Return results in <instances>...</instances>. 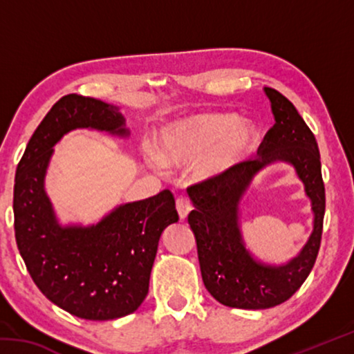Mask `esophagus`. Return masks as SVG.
I'll list each match as a JSON object with an SVG mask.
<instances>
[{"label":"esophagus","instance_id":"34e87169","mask_svg":"<svg viewBox=\"0 0 354 354\" xmlns=\"http://www.w3.org/2000/svg\"><path fill=\"white\" fill-rule=\"evenodd\" d=\"M176 209H178L179 218L184 220L185 217H187L189 212L192 211V203L187 196H179V198L176 200Z\"/></svg>","mask_w":354,"mask_h":354}]
</instances>
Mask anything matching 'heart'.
Masks as SVG:
<instances>
[{
    "label": "heart",
    "mask_w": 354,
    "mask_h": 354,
    "mask_svg": "<svg viewBox=\"0 0 354 354\" xmlns=\"http://www.w3.org/2000/svg\"><path fill=\"white\" fill-rule=\"evenodd\" d=\"M256 140V128L250 122L225 113H203L160 129L154 156L160 165L178 167L203 155L196 171L203 178H212L247 158Z\"/></svg>",
    "instance_id": "heart-1"
}]
</instances>
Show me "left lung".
Returning <instances> with one entry per match:
<instances>
[{"label":"left lung","instance_id":"obj_1","mask_svg":"<svg viewBox=\"0 0 354 354\" xmlns=\"http://www.w3.org/2000/svg\"><path fill=\"white\" fill-rule=\"evenodd\" d=\"M263 92L270 100L274 124L257 149L259 158L187 189L195 206L187 220L195 234L203 283L218 303L237 309L278 306L301 287L319 254L325 215V185L313 131L284 95L270 87ZM274 162L296 169L315 214L308 242L295 258L279 266L256 260L240 230L243 195L257 173Z\"/></svg>","mask_w":354,"mask_h":354}]
</instances>
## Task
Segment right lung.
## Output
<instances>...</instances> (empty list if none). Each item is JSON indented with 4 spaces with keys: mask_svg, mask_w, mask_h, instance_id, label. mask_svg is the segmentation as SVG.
<instances>
[{
    "mask_svg": "<svg viewBox=\"0 0 354 354\" xmlns=\"http://www.w3.org/2000/svg\"><path fill=\"white\" fill-rule=\"evenodd\" d=\"M75 129L129 136L118 106L71 93L51 107L28 142L14 185L15 239L35 286L71 315L113 320L145 299L159 239L179 220L162 190L113 207L98 223L62 225L45 190L53 147Z\"/></svg>",
    "mask_w": 354,
    "mask_h": 354,
    "instance_id": "add662e5",
    "label": "right lung"
}]
</instances>
